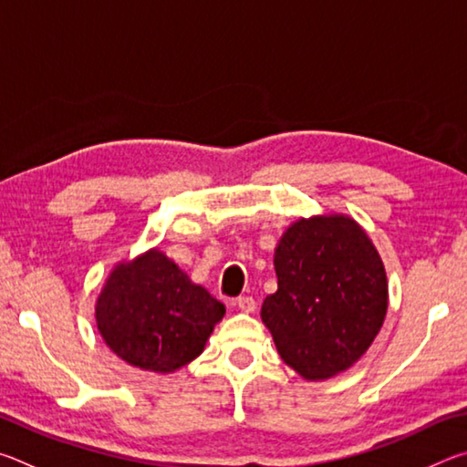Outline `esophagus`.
Here are the masks:
<instances>
[{"label": "esophagus", "instance_id": "34e87169", "mask_svg": "<svg viewBox=\"0 0 467 467\" xmlns=\"http://www.w3.org/2000/svg\"><path fill=\"white\" fill-rule=\"evenodd\" d=\"M236 306H239L243 313H253V311H255L257 303H255V298H253V296H241L239 300H236Z\"/></svg>", "mask_w": 467, "mask_h": 467}]
</instances>
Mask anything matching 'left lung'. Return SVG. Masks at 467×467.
Listing matches in <instances>:
<instances>
[{
  "label": "left lung",
  "instance_id": "1",
  "mask_svg": "<svg viewBox=\"0 0 467 467\" xmlns=\"http://www.w3.org/2000/svg\"><path fill=\"white\" fill-rule=\"evenodd\" d=\"M278 290L262 319L282 360L309 381L350 368L383 326L387 278L365 231L346 216L298 220L274 257Z\"/></svg>",
  "mask_w": 467,
  "mask_h": 467
}]
</instances>
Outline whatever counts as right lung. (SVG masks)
Returning <instances> with one entry per match:
<instances>
[{"instance_id": "1", "label": "right lung", "mask_w": 467, "mask_h": 467, "mask_svg": "<svg viewBox=\"0 0 467 467\" xmlns=\"http://www.w3.org/2000/svg\"><path fill=\"white\" fill-rule=\"evenodd\" d=\"M224 311L220 300L152 249L109 275L97 323L107 346L125 362L172 373L200 357Z\"/></svg>"}]
</instances>
